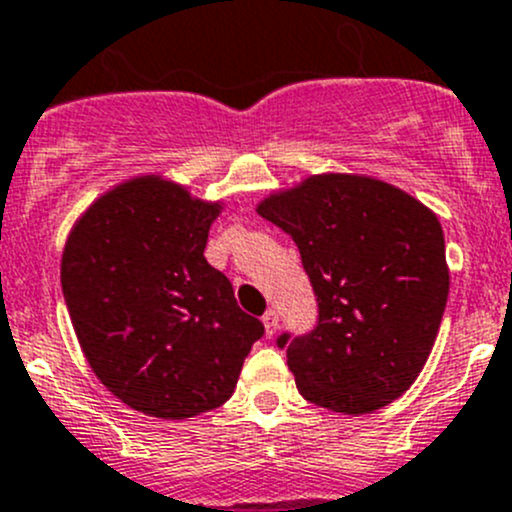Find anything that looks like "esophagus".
<instances>
[{
    "label": "esophagus",
    "instance_id": "34e87169",
    "mask_svg": "<svg viewBox=\"0 0 512 512\" xmlns=\"http://www.w3.org/2000/svg\"><path fill=\"white\" fill-rule=\"evenodd\" d=\"M262 324H265L267 337H272L277 332V327H280V314H277V309H267L265 317H262Z\"/></svg>",
    "mask_w": 512,
    "mask_h": 512
}]
</instances>
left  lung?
<instances>
[{"label": "left lung", "mask_w": 512, "mask_h": 512, "mask_svg": "<svg viewBox=\"0 0 512 512\" xmlns=\"http://www.w3.org/2000/svg\"><path fill=\"white\" fill-rule=\"evenodd\" d=\"M257 213L289 232L317 297L312 332H282L299 394L339 414H369L421 374L448 299L436 215L361 175H317Z\"/></svg>", "instance_id": "obj_1"}]
</instances>
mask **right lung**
Segmentation results:
<instances>
[{"label":"right lung","instance_id":"add662e5","mask_svg":"<svg viewBox=\"0 0 512 512\" xmlns=\"http://www.w3.org/2000/svg\"><path fill=\"white\" fill-rule=\"evenodd\" d=\"M218 203L136 178L98 198L69 235L61 292L91 369L123 404L190 418L232 396L265 334L205 260Z\"/></svg>","mask_w":512,"mask_h":512}]
</instances>
